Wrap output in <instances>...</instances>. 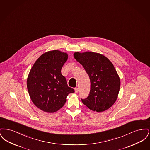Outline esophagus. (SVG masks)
<instances>
[{"label":"esophagus","instance_id":"34e87169","mask_svg":"<svg viewBox=\"0 0 150 150\" xmlns=\"http://www.w3.org/2000/svg\"><path fill=\"white\" fill-rule=\"evenodd\" d=\"M79 89L78 88H75V92L76 93H78Z\"/></svg>","mask_w":150,"mask_h":150}]
</instances>
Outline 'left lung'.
I'll return each instance as SVG.
<instances>
[{"label": "left lung", "instance_id": "8db88e82", "mask_svg": "<svg viewBox=\"0 0 150 150\" xmlns=\"http://www.w3.org/2000/svg\"><path fill=\"white\" fill-rule=\"evenodd\" d=\"M74 57L88 74L91 90L88 97L81 99L86 107L101 112L111 107L117 98L120 79L112 63L103 54L93 52H75Z\"/></svg>", "mask_w": 150, "mask_h": 150}]
</instances>
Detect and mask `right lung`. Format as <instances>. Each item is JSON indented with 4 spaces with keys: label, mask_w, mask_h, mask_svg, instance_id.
I'll use <instances>...</instances> for the list:
<instances>
[{
    "label": "right lung",
    "mask_w": 150,
    "mask_h": 150,
    "mask_svg": "<svg viewBox=\"0 0 150 150\" xmlns=\"http://www.w3.org/2000/svg\"><path fill=\"white\" fill-rule=\"evenodd\" d=\"M68 54L60 50L43 53L31 67L27 79L29 96L36 107L53 113L64 106L66 97L74 90L67 86L61 69Z\"/></svg>",
    "instance_id": "1"
}]
</instances>
